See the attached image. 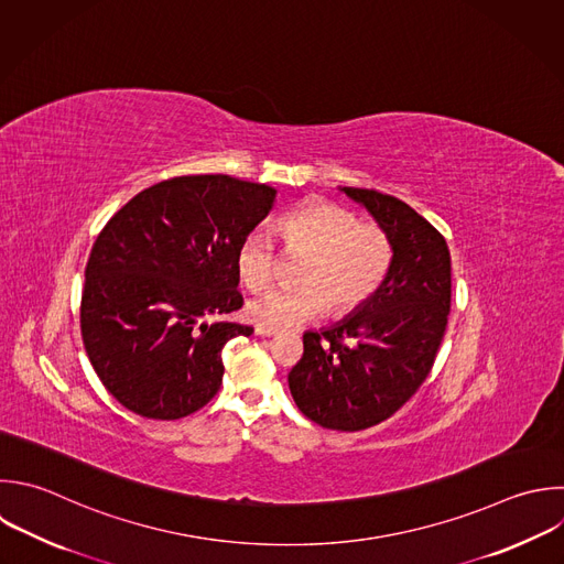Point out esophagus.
I'll return each mask as SVG.
<instances>
[{"label": "esophagus", "mask_w": 564, "mask_h": 564, "mask_svg": "<svg viewBox=\"0 0 564 564\" xmlns=\"http://www.w3.org/2000/svg\"><path fill=\"white\" fill-rule=\"evenodd\" d=\"M278 330L275 328H267V326H256V335L258 337H273Z\"/></svg>", "instance_id": "34e87169"}]
</instances>
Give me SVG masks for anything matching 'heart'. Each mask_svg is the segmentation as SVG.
I'll list each match as a JSON object with an SVG mask.
<instances>
[{"instance_id":"b5f03b06","label":"heart","mask_w":564,"mask_h":564,"mask_svg":"<svg viewBox=\"0 0 564 564\" xmlns=\"http://www.w3.org/2000/svg\"><path fill=\"white\" fill-rule=\"evenodd\" d=\"M286 253L308 260L297 289H273L249 304V317L267 328L300 326L326 308L346 315L361 308L381 289L392 264L390 234L337 203L308 198L278 220ZM275 245L249 234L236 251V271L249 291H262L275 275Z\"/></svg>"}]
</instances>
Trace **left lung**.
I'll return each mask as SVG.
<instances>
[{
    "mask_svg": "<svg viewBox=\"0 0 564 564\" xmlns=\"http://www.w3.org/2000/svg\"><path fill=\"white\" fill-rule=\"evenodd\" d=\"M390 234L392 264L355 315L304 333V355L289 372L304 416L357 432L390 419L430 375L452 302L445 238L410 205L377 189L344 187Z\"/></svg>",
    "mask_w": 564,
    "mask_h": 564,
    "instance_id": "left-lung-1",
    "label": "left lung"
}]
</instances>
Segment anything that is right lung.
Instances as JSON below:
<instances>
[{
	"label": "right lung",
	"mask_w": 564,
	"mask_h": 564,
	"mask_svg": "<svg viewBox=\"0 0 564 564\" xmlns=\"http://www.w3.org/2000/svg\"><path fill=\"white\" fill-rule=\"evenodd\" d=\"M273 200L269 185L176 176L137 194L101 229L86 264L82 337L121 405L174 421L216 397L225 344L253 333L218 319L242 306L236 251Z\"/></svg>",
	"instance_id": "obj_1"
}]
</instances>
